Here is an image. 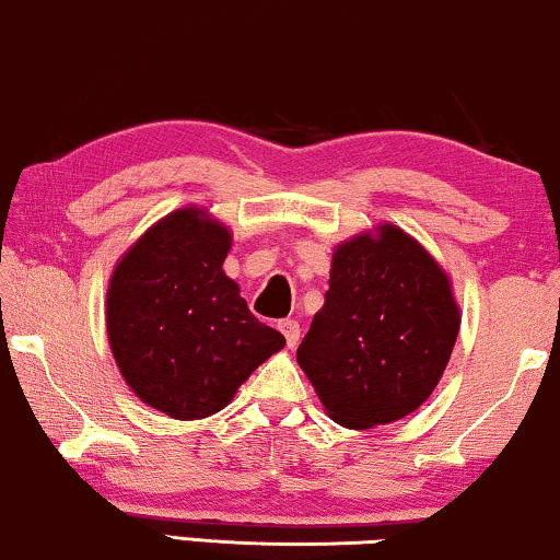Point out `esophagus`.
I'll use <instances>...</instances> for the list:
<instances>
[{"instance_id":"obj_1","label":"esophagus","mask_w":560,"mask_h":560,"mask_svg":"<svg viewBox=\"0 0 560 560\" xmlns=\"http://www.w3.org/2000/svg\"><path fill=\"white\" fill-rule=\"evenodd\" d=\"M278 328L282 331V336H285V341H288L290 349H293L295 343L301 341V326H298V320L285 318V320H280Z\"/></svg>"}]
</instances>
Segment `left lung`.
Here are the masks:
<instances>
[{
	"label": "left lung",
	"instance_id": "left-lung-1",
	"mask_svg": "<svg viewBox=\"0 0 560 560\" xmlns=\"http://www.w3.org/2000/svg\"><path fill=\"white\" fill-rule=\"evenodd\" d=\"M462 313L448 275L402 229L339 244L298 364L336 423L364 431L418 410L454 351Z\"/></svg>",
	"mask_w": 560,
	"mask_h": 560
}]
</instances>
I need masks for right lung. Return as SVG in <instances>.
<instances>
[{
  "mask_svg": "<svg viewBox=\"0 0 560 560\" xmlns=\"http://www.w3.org/2000/svg\"><path fill=\"white\" fill-rule=\"evenodd\" d=\"M232 232L186 206L152 224L114 267L106 334L121 377L175 420L226 408L244 380L285 347L226 278Z\"/></svg>",
  "mask_w": 560,
  "mask_h": 560,
  "instance_id": "right-lung-1",
  "label": "right lung"
}]
</instances>
